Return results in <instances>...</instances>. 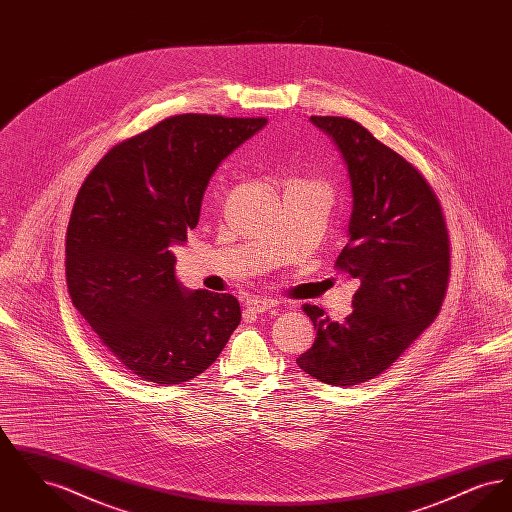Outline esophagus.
<instances>
[{
	"label": "esophagus",
	"instance_id": "obj_1",
	"mask_svg": "<svg viewBox=\"0 0 512 512\" xmlns=\"http://www.w3.org/2000/svg\"><path fill=\"white\" fill-rule=\"evenodd\" d=\"M276 305H278V301H276V299H270V297H251V299H247V303H245V307H247L249 311H253V313H265V311L274 309Z\"/></svg>",
	"mask_w": 512,
	"mask_h": 512
}]
</instances>
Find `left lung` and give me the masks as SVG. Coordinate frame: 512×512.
Masks as SVG:
<instances>
[{
	"mask_svg": "<svg viewBox=\"0 0 512 512\" xmlns=\"http://www.w3.org/2000/svg\"><path fill=\"white\" fill-rule=\"evenodd\" d=\"M338 147L351 188L349 244L336 267L355 278L343 322L305 305L317 338L297 366L330 386H357L390 368L438 317L449 276V240L424 176L365 126L311 117Z\"/></svg>",
	"mask_w": 512,
	"mask_h": 512,
	"instance_id": "obj_1",
	"label": "left lung"
}]
</instances>
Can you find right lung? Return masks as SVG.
<instances>
[{
	"instance_id": "obj_1",
	"label": "right lung",
	"mask_w": 512,
	"mask_h": 512,
	"mask_svg": "<svg viewBox=\"0 0 512 512\" xmlns=\"http://www.w3.org/2000/svg\"><path fill=\"white\" fill-rule=\"evenodd\" d=\"M267 119L180 115L113 147L88 174L67 230V286L99 340L153 384L213 365L242 320L230 293L188 290L172 249L197 226L209 178Z\"/></svg>"
}]
</instances>
